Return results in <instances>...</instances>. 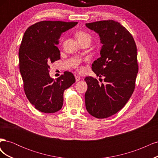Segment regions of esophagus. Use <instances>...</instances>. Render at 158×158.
<instances>
[{
  "mask_svg": "<svg viewBox=\"0 0 158 158\" xmlns=\"http://www.w3.org/2000/svg\"><path fill=\"white\" fill-rule=\"evenodd\" d=\"M75 79H76V82H78V81L80 80V77L78 76H75Z\"/></svg>",
  "mask_w": 158,
  "mask_h": 158,
  "instance_id": "1",
  "label": "esophagus"
}]
</instances>
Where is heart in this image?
<instances>
[{
  "label": "heart",
  "instance_id": "obj_1",
  "mask_svg": "<svg viewBox=\"0 0 158 158\" xmlns=\"http://www.w3.org/2000/svg\"><path fill=\"white\" fill-rule=\"evenodd\" d=\"M75 36L78 42L85 41V40H89L91 41V36L89 33H86L84 31H77L75 33ZM63 41V38L60 40V41ZM80 70H82V69H80Z\"/></svg>",
  "mask_w": 158,
  "mask_h": 158
}]
</instances>
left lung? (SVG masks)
I'll return each mask as SVG.
<instances>
[{
  "mask_svg": "<svg viewBox=\"0 0 158 158\" xmlns=\"http://www.w3.org/2000/svg\"><path fill=\"white\" fill-rule=\"evenodd\" d=\"M85 26L99 35L101 56L92 69L105 82L100 84L92 76L85 78L88 85L85 108L91 115L105 118L120 111L135 90L138 72L137 48L130 32L117 22L103 20Z\"/></svg>",
  "mask_w": 158,
  "mask_h": 158,
  "instance_id": "left-lung-1",
  "label": "left lung"
}]
</instances>
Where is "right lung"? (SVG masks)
<instances>
[{"label": "right lung", "instance_id": "obj_1", "mask_svg": "<svg viewBox=\"0 0 158 158\" xmlns=\"http://www.w3.org/2000/svg\"><path fill=\"white\" fill-rule=\"evenodd\" d=\"M78 22L41 21L27 28L19 49L20 71L27 98L35 108L45 113H55L63 107V94L75 82L66 71L56 80L50 77L49 64L60 59L56 47L62 33Z\"/></svg>", "mask_w": 158, "mask_h": 158}]
</instances>
